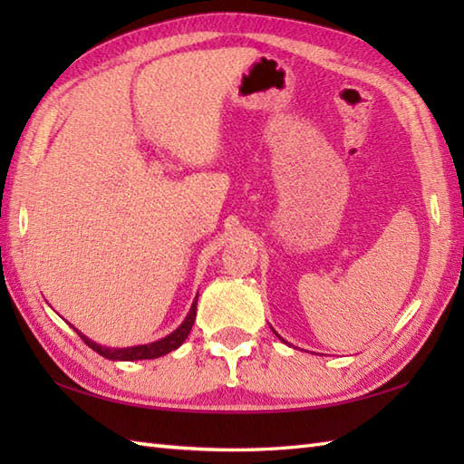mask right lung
Wrapping results in <instances>:
<instances>
[{"label": "right lung", "instance_id": "right-lung-1", "mask_svg": "<svg viewBox=\"0 0 464 464\" xmlns=\"http://www.w3.org/2000/svg\"><path fill=\"white\" fill-rule=\"evenodd\" d=\"M195 314H197V299L191 304V311L187 314L183 324L179 329H175L171 334H167L165 339L161 341H155L150 344H140V347H130V349H107L102 347V344H97L93 341H90L87 337L80 333V337L83 339V343L87 347L93 349L95 353H100L102 357L105 359H111V361H141V359H157V357H163V354L175 351L177 347H181V343L187 339V334H189L193 323H195Z\"/></svg>", "mask_w": 464, "mask_h": 464}]
</instances>
